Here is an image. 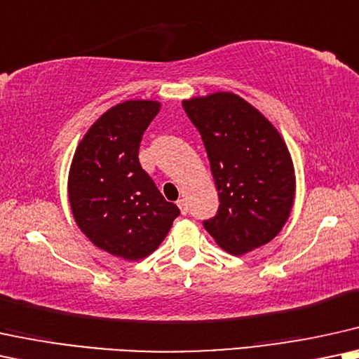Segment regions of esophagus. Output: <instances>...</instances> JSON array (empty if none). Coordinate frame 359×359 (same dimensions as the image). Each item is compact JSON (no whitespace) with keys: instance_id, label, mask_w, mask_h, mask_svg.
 I'll return each mask as SVG.
<instances>
[{"instance_id":"1","label":"esophagus","mask_w":359,"mask_h":359,"mask_svg":"<svg viewBox=\"0 0 359 359\" xmlns=\"http://www.w3.org/2000/svg\"><path fill=\"white\" fill-rule=\"evenodd\" d=\"M177 205H179L180 212H182V215H185V213L189 212V205H187V202L184 201V198H179V201H177Z\"/></svg>"}]
</instances>
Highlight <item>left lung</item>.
Listing matches in <instances>:
<instances>
[{
    "label": "left lung",
    "mask_w": 359,
    "mask_h": 359,
    "mask_svg": "<svg viewBox=\"0 0 359 359\" xmlns=\"http://www.w3.org/2000/svg\"><path fill=\"white\" fill-rule=\"evenodd\" d=\"M202 135L220 205L203 222L217 245L245 255L281 232L294 202V167L276 127L233 93L184 99Z\"/></svg>",
    "instance_id": "1"
}]
</instances>
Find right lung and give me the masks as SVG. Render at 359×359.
<instances>
[{"instance_id": "1", "label": "right lung", "mask_w": 359, "mask_h": 359, "mask_svg": "<svg viewBox=\"0 0 359 359\" xmlns=\"http://www.w3.org/2000/svg\"><path fill=\"white\" fill-rule=\"evenodd\" d=\"M161 102L133 99L107 109L72 157L67 195L86 237L111 255L137 262L157 250L179 217L139 164L144 130Z\"/></svg>"}]
</instances>
